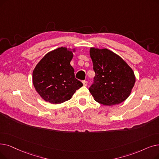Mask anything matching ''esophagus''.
<instances>
[{
	"instance_id": "34e87169",
	"label": "esophagus",
	"mask_w": 159,
	"mask_h": 159,
	"mask_svg": "<svg viewBox=\"0 0 159 159\" xmlns=\"http://www.w3.org/2000/svg\"><path fill=\"white\" fill-rule=\"evenodd\" d=\"M82 83H83V85L84 86H86L88 85V82L86 80H83V81H82Z\"/></svg>"
}]
</instances>
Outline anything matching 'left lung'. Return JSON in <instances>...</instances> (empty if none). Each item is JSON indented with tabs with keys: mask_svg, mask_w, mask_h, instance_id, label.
<instances>
[{
	"mask_svg": "<svg viewBox=\"0 0 159 159\" xmlns=\"http://www.w3.org/2000/svg\"><path fill=\"white\" fill-rule=\"evenodd\" d=\"M89 54L95 75L89 91L95 101L112 106L126 100L136 81L131 67L118 54L107 49L92 47Z\"/></svg>",
	"mask_w": 159,
	"mask_h": 159,
	"instance_id": "left-lung-1",
	"label": "left lung"
}]
</instances>
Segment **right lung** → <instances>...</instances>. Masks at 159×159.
I'll return each mask as SVG.
<instances>
[{"label": "right lung", "mask_w": 159, "mask_h": 159, "mask_svg": "<svg viewBox=\"0 0 159 159\" xmlns=\"http://www.w3.org/2000/svg\"><path fill=\"white\" fill-rule=\"evenodd\" d=\"M75 49L61 47L46 54L32 73V82L41 98L52 104L70 100L82 83L75 78L70 64Z\"/></svg>", "instance_id": "1"}]
</instances>
